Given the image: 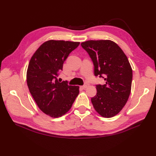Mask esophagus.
I'll return each instance as SVG.
<instances>
[{
    "label": "esophagus",
    "mask_w": 156,
    "mask_h": 156,
    "mask_svg": "<svg viewBox=\"0 0 156 156\" xmlns=\"http://www.w3.org/2000/svg\"><path fill=\"white\" fill-rule=\"evenodd\" d=\"M87 84H84V85H83V86H82V87H81V88H83V89H86L87 88Z\"/></svg>",
    "instance_id": "esophagus-1"
}]
</instances>
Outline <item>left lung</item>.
Here are the masks:
<instances>
[{
  "instance_id": "obj_1",
  "label": "left lung",
  "mask_w": 156,
  "mask_h": 156,
  "mask_svg": "<svg viewBox=\"0 0 156 156\" xmlns=\"http://www.w3.org/2000/svg\"><path fill=\"white\" fill-rule=\"evenodd\" d=\"M81 45L92 59L95 76L105 81L96 85V95L91 98L94 108L101 116L111 118L120 112L129 96L133 73L129 60L111 40H88Z\"/></svg>"
}]
</instances>
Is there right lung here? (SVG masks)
I'll return each instance as SVG.
<instances>
[{"label":"right lung","instance_id":"obj_1","mask_svg":"<svg viewBox=\"0 0 156 156\" xmlns=\"http://www.w3.org/2000/svg\"><path fill=\"white\" fill-rule=\"evenodd\" d=\"M79 44L47 41L30 58L27 72L28 87L40 109L51 117H60L68 112L79 93L78 86L60 83L57 79L64 62Z\"/></svg>","mask_w":156,"mask_h":156}]
</instances>
